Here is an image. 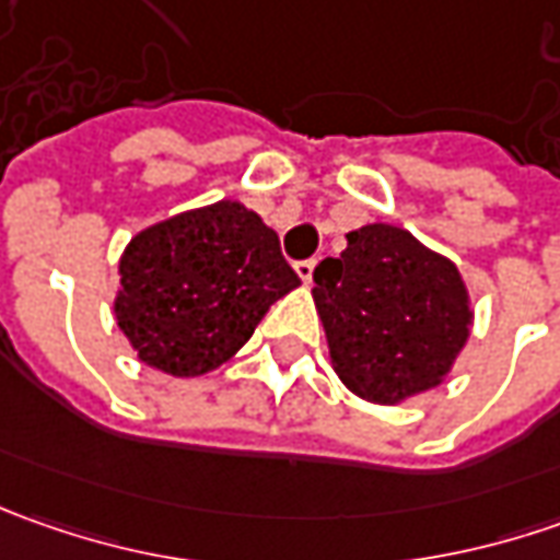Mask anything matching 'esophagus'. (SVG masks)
<instances>
[{
	"mask_svg": "<svg viewBox=\"0 0 560 560\" xmlns=\"http://www.w3.org/2000/svg\"><path fill=\"white\" fill-rule=\"evenodd\" d=\"M314 258H308V261H295V273L302 277V283H312V277H314Z\"/></svg>",
	"mask_w": 560,
	"mask_h": 560,
	"instance_id": "34e87169",
	"label": "esophagus"
}]
</instances>
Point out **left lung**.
<instances>
[{
	"label": "left lung",
	"instance_id": "8db88e82",
	"mask_svg": "<svg viewBox=\"0 0 560 560\" xmlns=\"http://www.w3.org/2000/svg\"><path fill=\"white\" fill-rule=\"evenodd\" d=\"M346 240L314 268L312 290L339 380L376 405L440 386L474 324L458 268L401 226H358Z\"/></svg>",
	"mask_w": 560,
	"mask_h": 560
}]
</instances>
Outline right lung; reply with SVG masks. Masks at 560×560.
Masks as SVG:
<instances>
[{
	"label": "right lung",
	"mask_w": 560,
	"mask_h": 560,
	"mask_svg": "<svg viewBox=\"0 0 560 560\" xmlns=\"http://www.w3.org/2000/svg\"><path fill=\"white\" fill-rule=\"evenodd\" d=\"M118 273V327L140 361L171 376L221 368L299 287L277 233L233 199L145 226Z\"/></svg>",
	"instance_id": "obj_1"
}]
</instances>
